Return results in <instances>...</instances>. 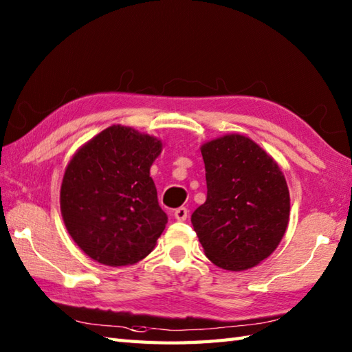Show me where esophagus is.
<instances>
[{
    "label": "esophagus",
    "instance_id": "esophagus-1",
    "mask_svg": "<svg viewBox=\"0 0 352 352\" xmlns=\"http://www.w3.org/2000/svg\"><path fill=\"white\" fill-rule=\"evenodd\" d=\"M188 214H189V210L186 207H178L174 213L177 221H186L188 219Z\"/></svg>",
    "mask_w": 352,
    "mask_h": 352
}]
</instances>
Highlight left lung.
Listing matches in <instances>:
<instances>
[{"mask_svg": "<svg viewBox=\"0 0 352 352\" xmlns=\"http://www.w3.org/2000/svg\"><path fill=\"white\" fill-rule=\"evenodd\" d=\"M207 199L192 213L208 260L245 271L267 258L289 223L290 197L278 164L256 142L226 134L201 146Z\"/></svg>", "mask_w": 352, "mask_h": 352, "instance_id": "left-lung-1", "label": "left lung"}]
</instances>
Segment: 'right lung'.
<instances>
[{"instance_id": "add662e5", "label": "right lung", "mask_w": 352, "mask_h": 352, "mask_svg": "<svg viewBox=\"0 0 352 352\" xmlns=\"http://www.w3.org/2000/svg\"><path fill=\"white\" fill-rule=\"evenodd\" d=\"M162 142L111 125L81 146L66 166L60 210L81 251L107 266L145 258L166 227L149 169Z\"/></svg>"}]
</instances>
